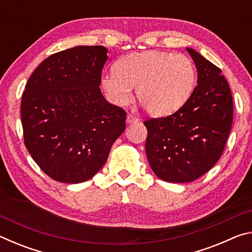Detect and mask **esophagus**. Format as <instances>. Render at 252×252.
I'll return each mask as SVG.
<instances>
[{"mask_svg":"<svg viewBox=\"0 0 252 252\" xmlns=\"http://www.w3.org/2000/svg\"><path fill=\"white\" fill-rule=\"evenodd\" d=\"M135 122H139V119L134 116H132V114H127L126 123H135Z\"/></svg>","mask_w":252,"mask_h":252,"instance_id":"obj_1","label":"esophagus"}]
</instances>
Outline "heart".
Returning a JSON list of instances; mask_svg holds the SVG:
<instances>
[{
	"instance_id": "obj_1",
	"label": "heart",
	"mask_w": 252,
	"mask_h": 252,
	"mask_svg": "<svg viewBox=\"0 0 252 252\" xmlns=\"http://www.w3.org/2000/svg\"><path fill=\"white\" fill-rule=\"evenodd\" d=\"M197 70L190 58L168 51H146L121 58L116 71L101 76V88L114 105L129 104L136 96L151 116L176 112L193 92Z\"/></svg>"
}]
</instances>
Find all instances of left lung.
<instances>
[{"label":"left lung","instance_id":"8db88e82","mask_svg":"<svg viewBox=\"0 0 252 252\" xmlns=\"http://www.w3.org/2000/svg\"><path fill=\"white\" fill-rule=\"evenodd\" d=\"M198 72V85L177 112L144 122L146 152L161 180L185 183L208 172L220 159L231 130L233 103L221 70L187 48Z\"/></svg>","mask_w":252,"mask_h":252}]
</instances>
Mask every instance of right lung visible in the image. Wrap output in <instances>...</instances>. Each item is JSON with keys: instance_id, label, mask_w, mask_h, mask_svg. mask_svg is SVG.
Here are the masks:
<instances>
[{"instance_id": "1", "label": "right lung", "mask_w": 252, "mask_h": 252, "mask_svg": "<svg viewBox=\"0 0 252 252\" xmlns=\"http://www.w3.org/2000/svg\"><path fill=\"white\" fill-rule=\"evenodd\" d=\"M106 60L104 46H74L45 59L25 85V147L55 181L94 177L126 129V112L110 104L99 88Z\"/></svg>"}]
</instances>
